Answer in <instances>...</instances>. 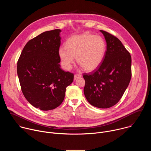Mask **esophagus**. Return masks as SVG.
<instances>
[{"instance_id": "esophagus-1", "label": "esophagus", "mask_w": 151, "mask_h": 151, "mask_svg": "<svg viewBox=\"0 0 151 151\" xmlns=\"http://www.w3.org/2000/svg\"><path fill=\"white\" fill-rule=\"evenodd\" d=\"M81 77H82V75H81L76 74V75H75V76H74V79L76 80V79H77L78 78H81Z\"/></svg>"}]
</instances>
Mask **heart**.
Returning a JSON list of instances; mask_svg holds the SVG:
<instances>
[{
    "label": "heart",
    "mask_w": 151,
    "mask_h": 151,
    "mask_svg": "<svg viewBox=\"0 0 151 151\" xmlns=\"http://www.w3.org/2000/svg\"><path fill=\"white\" fill-rule=\"evenodd\" d=\"M106 50V43L101 36L85 33L70 37L66 42V47H60L58 55L66 69L71 68L74 57H76L79 65L86 71L91 72L100 65Z\"/></svg>",
    "instance_id": "b5f03b06"
}]
</instances>
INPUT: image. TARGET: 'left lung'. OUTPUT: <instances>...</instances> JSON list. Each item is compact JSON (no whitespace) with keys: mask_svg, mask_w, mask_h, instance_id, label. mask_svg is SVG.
Masks as SVG:
<instances>
[{"mask_svg":"<svg viewBox=\"0 0 151 151\" xmlns=\"http://www.w3.org/2000/svg\"><path fill=\"white\" fill-rule=\"evenodd\" d=\"M107 47L100 65L89 73H83V89L87 101L98 108H109L123 96L132 78L131 55L116 36L100 30Z\"/></svg>","mask_w":151,"mask_h":151,"instance_id":"8db88e82","label":"left lung"}]
</instances>
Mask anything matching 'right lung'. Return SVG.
<instances>
[{"label": "right lung", "instance_id": "add662e5", "mask_svg": "<svg viewBox=\"0 0 151 151\" xmlns=\"http://www.w3.org/2000/svg\"><path fill=\"white\" fill-rule=\"evenodd\" d=\"M61 30L47 31L30 40L17 62L21 91L27 100L42 111L55 109L63 102L74 75L58 64Z\"/></svg>", "mask_w": 151, "mask_h": 151}]
</instances>
